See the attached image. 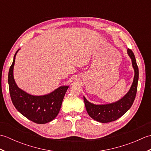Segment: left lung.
Returning <instances> with one entry per match:
<instances>
[{
  "instance_id": "obj_1",
  "label": "left lung",
  "mask_w": 151,
  "mask_h": 151,
  "mask_svg": "<svg viewBox=\"0 0 151 151\" xmlns=\"http://www.w3.org/2000/svg\"><path fill=\"white\" fill-rule=\"evenodd\" d=\"M127 52L132 59L135 75L132 85L127 95L116 102L104 105L93 104L88 101L84 97L86 111L89 116L94 120L101 123H109L117 120L129 110L135 100L139 78V69L132 50L129 49Z\"/></svg>"
}]
</instances>
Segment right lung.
Returning a JSON list of instances; mask_svg holds the SVG:
<instances>
[{
	"mask_svg": "<svg viewBox=\"0 0 151 151\" xmlns=\"http://www.w3.org/2000/svg\"><path fill=\"white\" fill-rule=\"evenodd\" d=\"M17 51L15 54L8 73L9 90L12 101L15 108L29 120L37 124L49 123L58 114L69 87L61 86L50 94L43 96H33L21 90L16 85L13 75Z\"/></svg>",
	"mask_w": 151,
	"mask_h": 151,
	"instance_id": "1",
	"label": "right lung"
}]
</instances>
